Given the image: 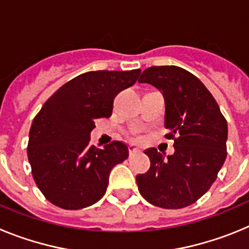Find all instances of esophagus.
I'll use <instances>...</instances> for the list:
<instances>
[{
    "mask_svg": "<svg viewBox=\"0 0 249 249\" xmlns=\"http://www.w3.org/2000/svg\"><path fill=\"white\" fill-rule=\"evenodd\" d=\"M128 151H129V156H132V155H136V153H138V152H140V149L136 148V147H133V146H129Z\"/></svg>",
    "mask_w": 249,
    "mask_h": 249,
    "instance_id": "esophagus-1",
    "label": "esophagus"
}]
</instances>
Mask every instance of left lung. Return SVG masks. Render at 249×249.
I'll return each mask as SVG.
<instances>
[{
	"instance_id": "left-lung-1",
	"label": "left lung",
	"mask_w": 249,
	"mask_h": 249,
	"mask_svg": "<svg viewBox=\"0 0 249 249\" xmlns=\"http://www.w3.org/2000/svg\"><path fill=\"white\" fill-rule=\"evenodd\" d=\"M162 92L166 103L164 137L175 153L144 151L151 167L138 175V191L153 206L179 210L198 201L215 181L227 157V121L201 81L177 66H153L138 78Z\"/></svg>"
}]
</instances>
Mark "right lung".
<instances>
[{"label":"right lung","instance_id":"right-lung-1","mask_svg":"<svg viewBox=\"0 0 249 249\" xmlns=\"http://www.w3.org/2000/svg\"><path fill=\"white\" fill-rule=\"evenodd\" d=\"M141 70L91 71L57 89L34 118L27 156L46 199L63 210H82L100 201L111 169L128 158V147L113 141L89 146L97 118L109 117L114 97L137 81Z\"/></svg>","mask_w":249,"mask_h":249}]
</instances>
